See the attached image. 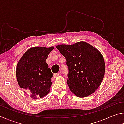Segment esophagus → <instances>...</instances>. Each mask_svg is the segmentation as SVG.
Wrapping results in <instances>:
<instances>
[{"instance_id": "obj_1", "label": "esophagus", "mask_w": 124, "mask_h": 124, "mask_svg": "<svg viewBox=\"0 0 124 124\" xmlns=\"http://www.w3.org/2000/svg\"><path fill=\"white\" fill-rule=\"evenodd\" d=\"M59 75H60V73H55V74H54V75H53V77H54V78H56V77H57Z\"/></svg>"}]
</instances>
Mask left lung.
I'll list each match as a JSON object with an SVG mask.
<instances>
[{"label":"left lung","instance_id":"8db88e82","mask_svg":"<svg viewBox=\"0 0 124 124\" xmlns=\"http://www.w3.org/2000/svg\"><path fill=\"white\" fill-rule=\"evenodd\" d=\"M67 60V84L75 95L85 97L93 93L101 84L105 72L103 57L97 49L84 41L56 46Z\"/></svg>","mask_w":124,"mask_h":124}]
</instances>
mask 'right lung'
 I'll list each match as a JSON object with an SVG mask.
<instances>
[{
	"instance_id": "add662e5",
	"label": "right lung",
	"mask_w": 124,
	"mask_h": 124,
	"mask_svg": "<svg viewBox=\"0 0 124 124\" xmlns=\"http://www.w3.org/2000/svg\"><path fill=\"white\" fill-rule=\"evenodd\" d=\"M54 47H33L21 58L16 67V78L21 88L28 90L33 99L42 98L50 92L53 74L46 62Z\"/></svg>"
}]
</instances>
